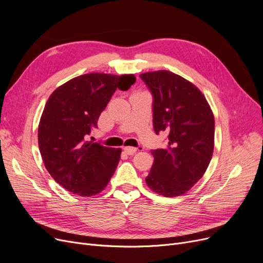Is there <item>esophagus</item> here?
<instances>
[{"label": "esophagus", "instance_id": "34e87169", "mask_svg": "<svg viewBox=\"0 0 263 263\" xmlns=\"http://www.w3.org/2000/svg\"><path fill=\"white\" fill-rule=\"evenodd\" d=\"M123 151H124V153L125 154H128V155H134L135 153H137V148L135 147H131V146H128V147H124L123 148Z\"/></svg>", "mask_w": 263, "mask_h": 263}]
</instances>
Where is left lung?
<instances>
[{
    "mask_svg": "<svg viewBox=\"0 0 263 263\" xmlns=\"http://www.w3.org/2000/svg\"><path fill=\"white\" fill-rule=\"evenodd\" d=\"M153 95L154 130L168 133L164 148L153 149L147 186L164 197L186 193L206 172L215 146V118L199 89L168 70L140 74Z\"/></svg>",
    "mask_w": 263,
    "mask_h": 263,
    "instance_id": "left-lung-1",
    "label": "left lung"
}]
</instances>
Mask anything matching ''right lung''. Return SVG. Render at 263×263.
I'll return each mask as SVG.
<instances>
[{"label": "right lung", "instance_id": "obj_1", "mask_svg": "<svg viewBox=\"0 0 263 263\" xmlns=\"http://www.w3.org/2000/svg\"><path fill=\"white\" fill-rule=\"evenodd\" d=\"M133 74L85 73L61 85L45 104L37 130L39 148L51 177L79 196L102 192L118 166L120 148L87 141L117 89L126 91Z\"/></svg>", "mask_w": 263, "mask_h": 263}]
</instances>
